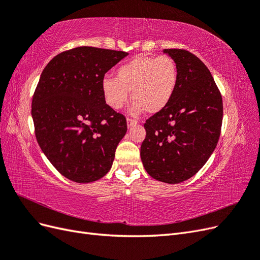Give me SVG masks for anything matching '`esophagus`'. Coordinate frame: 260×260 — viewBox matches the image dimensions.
Listing matches in <instances>:
<instances>
[{"label":"esophagus","instance_id":"1","mask_svg":"<svg viewBox=\"0 0 260 260\" xmlns=\"http://www.w3.org/2000/svg\"><path fill=\"white\" fill-rule=\"evenodd\" d=\"M127 123H128V127H132L133 124H137L138 121L136 119H132V118H127Z\"/></svg>","mask_w":260,"mask_h":260}]
</instances>
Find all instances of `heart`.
Here are the masks:
<instances>
[{
    "label": "heart",
    "mask_w": 260,
    "mask_h": 260,
    "mask_svg": "<svg viewBox=\"0 0 260 260\" xmlns=\"http://www.w3.org/2000/svg\"><path fill=\"white\" fill-rule=\"evenodd\" d=\"M178 80V66L171 57L138 55L118 67L116 78L105 77L102 90L107 105L113 109L123 107L132 91V99L136 100L132 114L138 115L144 109L156 114L170 103Z\"/></svg>",
    "instance_id": "b5f03b06"
}]
</instances>
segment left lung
I'll return each mask as SVG.
<instances>
[{
  "mask_svg": "<svg viewBox=\"0 0 260 260\" xmlns=\"http://www.w3.org/2000/svg\"><path fill=\"white\" fill-rule=\"evenodd\" d=\"M176 61L179 80L170 103L144 123L141 159L147 174L176 184L193 177L217 146L222 98L209 69L194 54L164 50Z\"/></svg>",
  "mask_w": 260,
  "mask_h": 260,
  "instance_id": "8db88e82",
  "label": "left lung"
}]
</instances>
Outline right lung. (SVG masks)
<instances>
[{"mask_svg":"<svg viewBox=\"0 0 260 260\" xmlns=\"http://www.w3.org/2000/svg\"><path fill=\"white\" fill-rule=\"evenodd\" d=\"M127 52L79 46L50 60L36 88L31 115L42 152L56 170L89 183L111 169L125 117L109 107L102 90L105 74Z\"/></svg>","mask_w":260,"mask_h":260,"instance_id":"obj_1","label":"right lung"}]
</instances>
